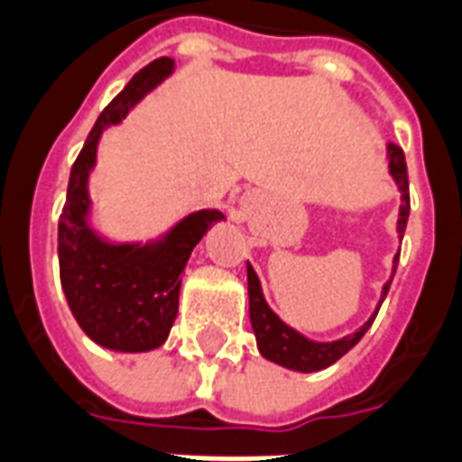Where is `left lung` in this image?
Segmentation results:
<instances>
[{
    "label": "left lung",
    "mask_w": 462,
    "mask_h": 462,
    "mask_svg": "<svg viewBox=\"0 0 462 462\" xmlns=\"http://www.w3.org/2000/svg\"><path fill=\"white\" fill-rule=\"evenodd\" d=\"M387 162H389V176L399 188V196H402V205H399V217H396V235H399V242L404 237L406 220H409V176H406V162L404 152L394 144H387ZM396 262H399V254L394 257V266H392V276L389 282L382 286V296H379V303L374 313H372L365 323H362L355 333L345 337H337V340H330V343H318V340H310L303 333H299L296 328L286 326L282 318L276 316L272 306L266 303L264 291H262V282H259L254 266L247 262V291H249V320H252V330H254V337H257V347L262 357H266L274 365H282L286 370L293 372H318L330 367L333 362H337L345 353H350L355 345L360 343L362 336L370 330V326L377 318V310L382 306V300L387 296L389 286H392V279H394Z\"/></svg>",
    "instance_id": "obj_1"
}]
</instances>
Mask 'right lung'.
<instances>
[{
    "label": "right lung",
    "mask_w": 462,
    "mask_h": 462,
    "mask_svg": "<svg viewBox=\"0 0 462 462\" xmlns=\"http://www.w3.org/2000/svg\"><path fill=\"white\" fill-rule=\"evenodd\" d=\"M173 68L171 58L153 60L105 107L70 169L66 208L58 220V264L68 306L85 336L115 353H149L166 343L190 252L215 222L225 220L215 208L196 210L146 242L109 240L92 225L88 186L102 132L119 125Z\"/></svg>",
    "instance_id": "add662e5"
}]
</instances>
